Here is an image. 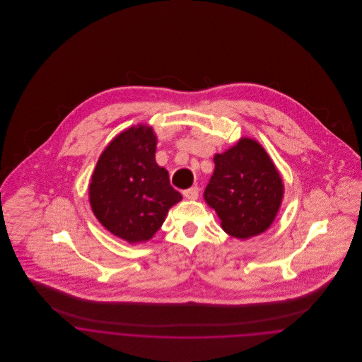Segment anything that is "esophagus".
<instances>
[{"instance_id": "obj_1", "label": "esophagus", "mask_w": 362, "mask_h": 362, "mask_svg": "<svg viewBox=\"0 0 362 362\" xmlns=\"http://www.w3.org/2000/svg\"><path fill=\"white\" fill-rule=\"evenodd\" d=\"M182 195H184L187 199H189V201H195V199H198V197H199V188H198V187H192V188H189V189H185V191L182 192Z\"/></svg>"}]
</instances>
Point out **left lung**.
<instances>
[{"label":"left lung","mask_w":362,"mask_h":362,"mask_svg":"<svg viewBox=\"0 0 362 362\" xmlns=\"http://www.w3.org/2000/svg\"><path fill=\"white\" fill-rule=\"evenodd\" d=\"M213 161L204 198L217 213L221 228L240 240L264 233L284 197L281 175L270 156L257 139L244 136L214 155Z\"/></svg>","instance_id":"obj_1"}]
</instances>
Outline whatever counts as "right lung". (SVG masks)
<instances>
[{"label":"right lung","mask_w":362,"mask_h":362,"mask_svg":"<svg viewBox=\"0 0 362 362\" xmlns=\"http://www.w3.org/2000/svg\"><path fill=\"white\" fill-rule=\"evenodd\" d=\"M157 136L148 124L119 132L98 160L89 184V204L112 235L139 244L153 238L170 207L182 197L168 171L156 163Z\"/></svg>","instance_id":"right-lung-1"}]
</instances>
